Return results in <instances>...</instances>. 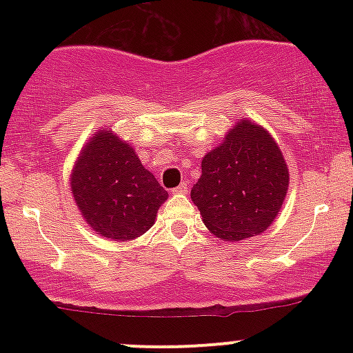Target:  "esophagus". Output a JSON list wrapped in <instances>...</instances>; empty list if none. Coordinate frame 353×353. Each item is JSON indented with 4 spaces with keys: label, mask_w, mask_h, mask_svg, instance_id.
<instances>
[{
    "label": "esophagus",
    "mask_w": 353,
    "mask_h": 353,
    "mask_svg": "<svg viewBox=\"0 0 353 353\" xmlns=\"http://www.w3.org/2000/svg\"><path fill=\"white\" fill-rule=\"evenodd\" d=\"M188 192H189L188 182H182V184L177 185L176 189H172V194H188Z\"/></svg>",
    "instance_id": "esophagus-1"
}]
</instances>
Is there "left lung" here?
Masks as SVG:
<instances>
[{"label": "left lung", "mask_w": 353, "mask_h": 353, "mask_svg": "<svg viewBox=\"0 0 353 353\" xmlns=\"http://www.w3.org/2000/svg\"><path fill=\"white\" fill-rule=\"evenodd\" d=\"M201 169L190 199L205 228L221 241L261 236L281 212L289 168L279 144L261 124L239 119L222 143L202 157Z\"/></svg>", "instance_id": "left-lung-1"}]
</instances>
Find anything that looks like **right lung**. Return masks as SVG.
<instances>
[{"label": "right lung", "instance_id": "obj_1", "mask_svg": "<svg viewBox=\"0 0 353 353\" xmlns=\"http://www.w3.org/2000/svg\"><path fill=\"white\" fill-rule=\"evenodd\" d=\"M76 208L96 234L128 242L148 232L168 190L141 164L131 144L101 128L81 149L70 174Z\"/></svg>", "mask_w": 353, "mask_h": 353}]
</instances>
